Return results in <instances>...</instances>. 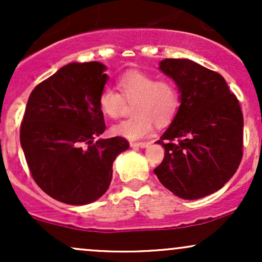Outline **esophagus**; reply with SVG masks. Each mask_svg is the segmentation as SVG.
Wrapping results in <instances>:
<instances>
[{"label":"esophagus","instance_id":"1","mask_svg":"<svg viewBox=\"0 0 262 262\" xmlns=\"http://www.w3.org/2000/svg\"><path fill=\"white\" fill-rule=\"evenodd\" d=\"M148 145H149V143H145V141H139V143L132 141V143H130L132 148H146Z\"/></svg>","mask_w":262,"mask_h":262}]
</instances>
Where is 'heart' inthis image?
<instances>
[{"label": "heart", "instance_id": "heart-1", "mask_svg": "<svg viewBox=\"0 0 262 262\" xmlns=\"http://www.w3.org/2000/svg\"><path fill=\"white\" fill-rule=\"evenodd\" d=\"M123 97L133 101V117L117 123L112 133L118 137L137 140L151 133L154 124L165 125L175 116L179 108V92L169 81H156L151 75L140 71H128L118 79ZM111 86L103 87L98 97L102 113L110 118H118L124 100Z\"/></svg>", "mask_w": 262, "mask_h": 262}]
</instances>
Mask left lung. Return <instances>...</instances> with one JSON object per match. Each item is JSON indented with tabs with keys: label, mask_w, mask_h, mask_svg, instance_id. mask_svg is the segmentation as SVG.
<instances>
[{
	"label": "left lung",
	"mask_w": 262,
	"mask_h": 262,
	"mask_svg": "<svg viewBox=\"0 0 262 262\" xmlns=\"http://www.w3.org/2000/svg\"><path fill=\"white\" fill-rule=\"evenodd\" d=\"M175 81L180 107L156 143L165 148L154 170L159 181L183 200L214 193L233 177L243 158L242 108L224 77L189 59L161 60Z\"/></svg>",
	"instance_id": "left-lung-1"
}]
</instances>
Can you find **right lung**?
Here are the masks:
<instances>
[{"label": "right lung", "instance_id": "add662e5", "mask_svg": "<svg viewBox=\"0 0 262 262\" xmlns=\"http://www.w3.org/2000/svg\"><path fill=\"white\" fill-rule=\"evenodd\" d=\"M106 65L71 62L33 90L20 124L29 170L54 200L73 206L97 201L112 181L113 161L129 148L124 138L95 139L106 129L98 97Z\"/></svg>", "mask_w": 262, "mask_h": 262}]
</instances>
